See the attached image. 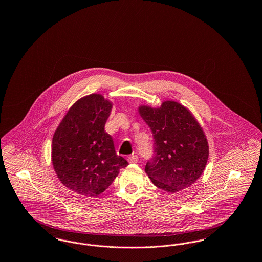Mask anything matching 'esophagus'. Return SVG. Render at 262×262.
Listing matches in <instances>:
<instances>
[{"mask_svg":"<svg viewBox=\"0 0 262 262\" xmlns=\"http://www.w3.org/2000/svg\"><path fill=\"white\" fill-rule=\"evenodd\" d=\"M127 161L129 163H137L138 161V157L137 155H130L127 157Z\"/></svg>","mask_w":262,"mask_h":262,"instance_id":"1","label":"esophagus"}]
</instances>
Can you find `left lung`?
I'll list each match as a JSON object with an SVG mask.
<instances>
[{"label":"left lung","instance_id":"8db88e82","mask_svg":"<svg viewBox=\"0 0 262 262\" xmlns=\"http://www.w3.org/2000/svg\"><path fill=\"white\" fill-rule=\"evenodd\" d=\"M137 111L154 138V157L145 166L153 185L168 192L193 185L206 167L209 146L192 113L174 100L159 107L139 105Z\"/></svg>","mask_w":262,"mask_h":262}]
</instances>
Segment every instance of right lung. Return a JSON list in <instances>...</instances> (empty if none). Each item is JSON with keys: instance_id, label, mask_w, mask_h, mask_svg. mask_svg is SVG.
Returning a JSON list of instances; mask_svg holds the SVG:
<instances>
[{"instance_id": "right-lung-1", "label": "right lung", "mask_w": 262, "mask_h": 262, "mask_svg": "<svg viewBox=\"0 0 262 262\" xmlns=\"http://www.w3.org/2000/svg\"><path fill=\"white\" fill-rule=\"evenodd\" d=\"M113 102L91 93L75 102L52 138L51 159L60 182L81 196H98L128 163L105 132Z\"/></svg>"}]
</instances>
